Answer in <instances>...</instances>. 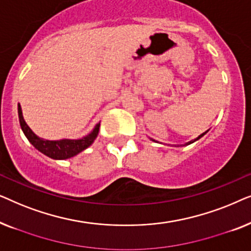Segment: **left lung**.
<instances>
[{
	"mask_svg": "<svg viewBox=\"0 0 251 251\" xmlns=\"http://www.w3.org/2000/svg\"><path fill=\"white\" fill-rule=\"evenodd\" d=\"M205 132H207V131H205ZM205 132H203V133H202V135H200V136H199V137H198V138H197V139H199V138H200V137H202V136H203V135H204V133H205ZM191 143H193V142H190V143H188V144H191Z\"/></svg>",
	"mask_w": 251,
	"mask_h": 251,
	"instance_id": "left-lung-1",
	"label": "left lung"
}]
</instances>
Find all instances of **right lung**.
Here are the masks:
<instances>
[{"label": "right lung", "mask_w": 251, "mask_h": 251, "mask_svg": "<svg viewBox=\"0 0 251 251\" xmlns=\"http://www.w3.org/2000/svg\"><path fill=\"white\" fill-rule=\"evenodd\" d=\"M18 115H19V122L20 126H22L24 133L27 137V139L29 140V143L35 147L36 150H39L41 153H43L44 155L51 157L54 160H64L68 159L76 155L82 151H84L87 147H89L94 143V140L97 138L98 132H99V126L100 123H98L90 135L87 137H83L82 139L77 140H71V139H61V140H46L37 137L34 133L28 126L26 125L25 120L23 118L22 107L18 105Z\"/></svg>", "instance_id": "1"}]
</instances>
